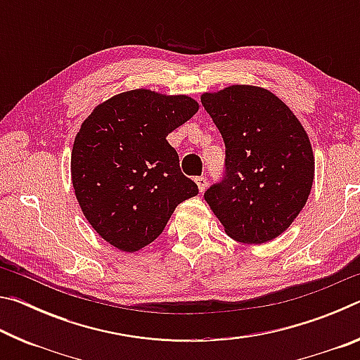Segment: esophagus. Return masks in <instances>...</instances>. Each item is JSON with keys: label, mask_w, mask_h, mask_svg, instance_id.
I'll list each match as a JSON object with an SVG mask.
<instances>
[{"label": "esophagus", "mask_w": 360, "mask_h": 360, "mask_svg": "<svg viewBox=\"0 0 360 360\" xmlns=\"http://www.w3.org/2000/svg\"><path fill=\"white\" fill-rule=\"evenodd\" d=\"M195 182H197V186H198V191L200 192H203L205 191V187H206V178L205 176H198V178H195Z\"/></svg>", "instance_id": "34e87169"}]
</instances>
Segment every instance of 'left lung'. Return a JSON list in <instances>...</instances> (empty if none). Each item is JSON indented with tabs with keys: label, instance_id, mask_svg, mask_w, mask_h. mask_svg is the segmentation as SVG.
<instances>
[{
	"label": "left lung",
	"instance_id": "8db88e82",
	"mask_svg": "<svg viewBox=\"0 0 360 360\" xmlns=\"http://www.w3.org/2000/svg\"><path fill=\"white\" fill-rule=\"evenodd\" d=\"M225 143V178L205 193L225 233L264 245L288 230L311 192L314 154L292 109L265 87L233 84L202 94Z\"/></svg>",
	"mask_w": 360,
	"mask_h": 360
}]
</instances>
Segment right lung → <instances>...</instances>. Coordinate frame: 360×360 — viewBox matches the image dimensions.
<instances>
[{
    "label": "right lung",
    "instance_id": "right-lung-1",
    "mask_svg": "<svg viewBox=\"0 0 360 360\" xmlns=\"http://www.w3.org/2000/svg\"><path fill=\"white\" fill-rule=\"evenodd\" d=\"M200 105L187 95L133 89L94 108L71 150V182L87 222L109 245H150L176 206L198 193L167 136Z\"/></svg>",
    "mask_w": 360,
    "mask_h": 360
}]
</instances>
